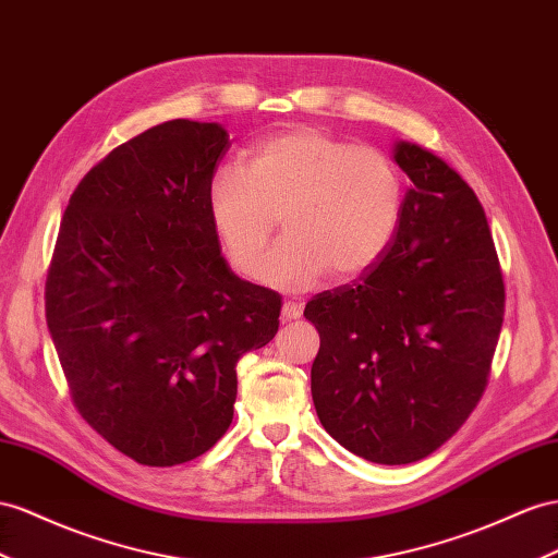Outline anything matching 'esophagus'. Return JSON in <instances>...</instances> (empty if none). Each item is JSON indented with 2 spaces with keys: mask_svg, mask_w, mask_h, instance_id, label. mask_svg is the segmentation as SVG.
I'll list each match as a JSON object with an SVG mask.
<instances>
[{
  "mask_svg": "<svg viewBox=\"0 0 558 558\" xmlns=\"http://www.w3.org/2000/svg\"><path fill=\"white\" fill-rule=\"evenodd\" d=\"M296 318H302V304L299 302H284L282 304V320H296Z\"/></svg>",
  "mask_w": 558,
  "mask_h": 558,
  "instance_id": "1",
  "label": "esophagus"
}]
</instances>
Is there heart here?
<instances>
[{
	"mask_svg": "<svg viewBox=\"0 0 558 558\" xmlns=\"http://www.w3.org/2000/svg\"><path fill=\"white\" fill-rule=\"evenodd\" d=\"M401 205V177L387 155L308 124L256 141L245 169L223 165L207 183L211 228L242 276L259 270L282 217L288 235L266 256L262 278L288 290L325 270L335 280L363 274L391 245Z\"/></svg>",
	"mask_w": 558,
	"mask_h": 558,
	"instance_id": "b5f03b06",
	"label": "heart"
}]
</instances>
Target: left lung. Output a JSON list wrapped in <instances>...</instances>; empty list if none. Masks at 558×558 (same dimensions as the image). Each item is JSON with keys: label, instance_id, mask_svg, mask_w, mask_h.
I'll return each mask as SVG.
<instances>
[{"label": "left lung", "instance_id": "obj_1", "mask_svg": "<svg viewBox=\"0 0 558 558\" xmlns=\"http://www.w3.org/2000/svg\"><path fill=\"white\" fill-rule=\"evenodd\" d=\"M412 181L391 245L363 274L320 292L304 316L325 432L377 464L424 460L457 434L488 387L505 280L476 193L415 143H396Z\"/></svg>", "mask_w": 558, "mask_h": 558}]
</instances>
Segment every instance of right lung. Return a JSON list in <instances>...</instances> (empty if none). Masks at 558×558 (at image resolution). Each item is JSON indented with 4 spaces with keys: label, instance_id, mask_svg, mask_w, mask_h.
Returning a JSON list of instances; mask_svg holds the SVG:
<instances>
[{
    "label": "right lung",
    "instance_id": "obj_1",
    "mask_svg": "<svg viewBox=\"0 0 558 558\" xmlns=\"http://www.w3.org/2000/svg\"><path fill=\"white\" fill-rule=\"evenodd\" d=\"M223 126L171 120L77 183L47 274V325L70 398L146 466L207 452L233 422L235 363L278 332L282 296L221 256L207 183Z\"/></svg>",
    "mask_w": 558,
    "mask_h": 558
}]
</instances>
